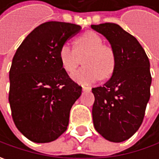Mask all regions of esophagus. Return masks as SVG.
Segmentation results:
<instances>
[{"label":"esophagus","mask_w":159,"mask_h":159,"mask_svg":"<svg viewBox=\"0 0 159 159\" xmlns=\"http://www.w3.org/2000/svg\"><path fill=\"white\" fill-rule=\"evenodd\" d=\"M83 91H86V92H89L91 90V88L90 87H86V86H82Z\"/></svg>","instance_id":"esophagus-1"}]
</instances>
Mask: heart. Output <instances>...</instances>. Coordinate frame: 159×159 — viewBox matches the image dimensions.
Returning a JSON list of instances; mask_svg holds the SVG:
<instances>
[{
  "mask_svg": "<svg viewBox=\"0 0 159 159\" xmlns=\"http://www.w3.org/2000/svg\"><path fill=\"white\" fill-rule=\"evenodd\" d=\"M78 53L89 51L85 57L83 64L86 67L78 70L71 75V79L79 84L88 85L102 78L112 74L116 65L115 55L112 49L103 45V41L97 34L87 32L80 35L75 42ZM76 51L64 43L59 48V60L62 67L68 73H71L78 65Z\"/></svg>",
  "mask_w": 159,
  "mask_h": 159,
  "instance_id": "b5f03b06",
  "label": "heart"
}]
</instances>
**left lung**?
I'll list each match as a JSON object with an SVG mask.
<instances>
[{
    "label": "left lung",
    "mask_w": 159,
    "mask_h": 159,
    "mask_svg": "<svg viewBox=\"0 0 159 159\" xmlns=\"http://www.w3.org/2000/svg\"><path fill=\"white\" fill-rule=\"evenodd\" d=\"M91 28L108 40L116 59L111 78L92 89L94 126L108 141L121 143L143 123L150 96V61L139 41L119 25L105 23Z\"/></svg>",
    "instance_id": "obj_1"
}]
</instances>
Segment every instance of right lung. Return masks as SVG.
Returning a JSON list of instances; mask_svg holds the SVG:
<instances>
[{"label":"right lung","mask_w":159,"mask_h":159,"mask_svg":"<svg viewBox=\"0 0 159 159\" xmlns=\"http://www.w3.org/2000/svg\"><path fill=\"white\" fill-rule=\"evenodd\" d=\"M81 27L64 22L41 24L16 49L9 70V102L16 128L30 141L50 143L66 131L82 88L59 60V48Z\"/></svg>","instance_id":"obj_1"}]
</instances>
